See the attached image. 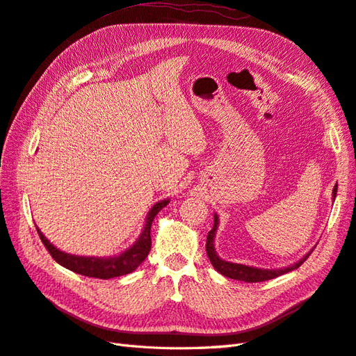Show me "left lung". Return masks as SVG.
<instances>
[{"label":"left lung","instance_id":"obj_1","mask_svg":"<svg viewBox=\"0 0 356 356\" xmlns=\"http://www.w3.org/2000/svg\"><path fill=\"white\" fill-rule=\"evenodd\" d=\"M336 195H337V184L332 190V196L336 197ZM217 225H218V218L215 217L213 218V227L208 233V238H207V254L209 257L212 266L215 267V270L220 272L222 276H227L230 279H236V281H243V282L251 284V282H263V281H268V279H275V277L281 276L284 273L294 270V268H298L301 264H303L307 260L309 255H310V252H309L307 255L301 258L298 263L289 266V267H285V268H277V270H266V268H257V267H250V266H243V264L224 261L217 254H215V250H213V236H215V230H217Z\"/></svg>","mask_w":356,"mask_h":356}]
</instances>
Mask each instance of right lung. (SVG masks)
<instances>
[{"instance_id": "1", "label": "right lung", "mask_w": 356, "mask_h": 356, "mask_svg": "<svg viewBox=\"0 0 356 356\" xmlns=\"http://www.w3.org/2000/svg\"><path fill=\"white\" fill-rule=\"evenodd\" d=\"M168 203H169V200H161V202L156 203L152 208V211L148 212L147 222H145V227L143 230L141 238L136 241V243L132 248H129L127 251H124L123 254L117 255V257H111V258L75 257V255L65 254V252L59 251L58 248L53 246L44 238V236H42L40 229H37V232H38L41 242L44 243L46 250L49 251L53 260L59 263L60 266L70 268V270H72L75 273L89 276V277L111 279V277L132 273L135 268L145 260L149 250H152V234H149V232H152L153 220L157 215V212L163 209Z\"/></svg>"}]
</instances>
